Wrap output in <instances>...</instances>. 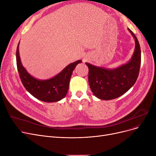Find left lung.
<instances>
[{
    "mask_svg": "<svg viewBox=\"0 0 156 156\" xmlns=\"http://www.w3.org/2000/svg\"><path fill=\"white\" fill-rule=\"evenodd\" d=\"M135 40L133 54L127 63L114 69L96 66L86 62L88 67V83L94 95L103 100H110L123 95L137 79L141 62L140 48L137 38L129 29Z\"/></svg>",
    "mask_w": 156,
    "mask_h": 156,
    "instance_id": "8db88e82",
    "label": "left lung"
}]
</instances>
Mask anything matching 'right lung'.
Here are the masks:
<instances>
[{"instance_id": "1", "label": "right lung", "mask_w": 156, "mask_h": 156, "mask_svg": "<svg viewBox=\"0 0 156 156\" xmlns=\"http://www.w3.org/2000/svg\"><path fill=\"white\" fill-rule=\"evenodd\" d=\"M19 42L16 51L17 67L21 82L27 90L32 96L42 101H58L66 96L73 71L76 66L82 61L79 60L68 65L62 72L49 79H37L29 73L21 63Z\"/></svg>"}]
</instances>
